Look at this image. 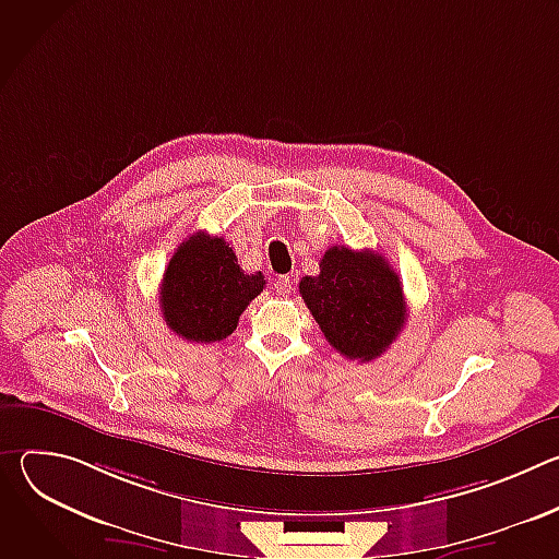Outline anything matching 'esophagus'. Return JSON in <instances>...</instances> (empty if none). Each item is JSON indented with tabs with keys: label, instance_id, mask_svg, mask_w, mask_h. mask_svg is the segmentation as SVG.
Segmentation results:
<instances>
[{
	"label": "esophagus",
	"instance_id": "esophagus-1",
	"mask_svg": "<svg viewBox=\"0 0 559 559\" xmlns=\"http://www.w3.org/2000/svg\"><path fill=\"white\" fill-rule=\"evenodd\" d=\"M274 289H276V294L287 296V294L292 292V276H278V278L274 281Z\"/></svg>",
	"mask_w": 559,
	"mask_h": 559
}]
</instances>
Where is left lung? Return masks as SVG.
Here are the masks:
<instances>
[{
    "label": "left lung",
    "mask_w": 559,
    "mask_h": 559,
    "mask_svg": "<svg viewBox=\"0 0 559 559\" xmlns=\"http://www.w3.org/2000/svg\"><path fill=\"white\" fill-rule=\"evenodd\" d=\"M298 292L328 343L349 360L378 358L407 321L401 278L380 254L367 250L330 248L321 274L305 276Z\"/></svg>",
    "instance_id": "left-lung-1"
}]
</instances>
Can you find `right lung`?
<instances>
[{
	"label": "right lung",
	"instance_id": "right-lung-1",
	"mask_svg": "<svg viewBox=\"0 0 559 559\" xmlns=\"http://www.w3.org/2000/svg\"><path fill=\"white\" fill-rule=\"evenodd\" d=\"M261 272L246 274L225 238L197 231L173 254L162 281V311L168 328L190 343L227 338L238 316L263 292Z\"/></svg>",
	"mask_w": 559,
	"mask_h": 559
}]
</instances>
